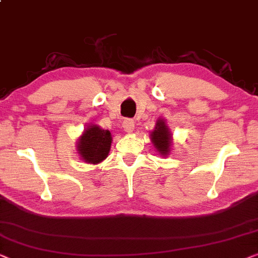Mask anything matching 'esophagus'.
<instances>
[{"label":"esophagus","instance_id":"1","mask_svg":"<svg viewBox=\"0 0 258 258\" xmlns=\"http://www.w3.org/2000/svg\"><path fill=\"white\" fill-rule=\"evenodd\" d=\"M122 127H123V131H125V132L132 133L133 130H135V121H133V120H131V119L123 120Z\"/></svg>","mask_w":258,"mask_h":258}]
</instances>
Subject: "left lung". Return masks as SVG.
<instances>
[{"instance_id": "8db88e82", "label": "left lung", "mask_w": 258, "mask_h": 258, "mask_svg": "<svg viewBox=\"0 0 258 258\" xmlns=\"http://www.w3.org/2000/svg\"><path fill=\"white\" fill-rule=\"evenodd\" d=\"M151 142H152L154 149L161 156L166 157L170 153L171 145H172V135H171L164 119L160 118L157 120L156 127L151 132Z\"/></svg>"}]
</instances>
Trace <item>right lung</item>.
<instances>
[{"instance_id": "obj_1", "label": "right lung", "mask_w": 258, "mask_h": 258, "mask_svg": "<svg viewBox=\"0 0 258 258\" xmlns=\"http://www.w3.org/2000/svg\"><path fill=\"white\" fill-rule=\"evenodd\" d=\"M111 144V132L100 128L98 125H91L78 140V153L85 163L99 164L107 158Z\"/></svg>"}]
</instances>
